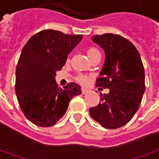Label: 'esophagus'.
<instances>
[{"label": "esophagus", "instance_id": "esophagus-1", "mask_svg": "<svg viewBox=\"0 0 159 159\" xmlns=\"http://www.w3.org/2000/svg\"><path fill=\"white\" fill-rule=\"evenodd\" d=\"M87 93H89V90L88 89H82V93L83 94H86Z\"/></svg>", "mask_w": 159, "mask_h": 159}]
</instances>
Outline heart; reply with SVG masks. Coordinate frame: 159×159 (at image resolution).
Segmentation results:
<instances>
[{
	"mask_svg": "<svg viewBox=\"0 0 159 159\" xmlns=\"http://www.w3.org/2000/svg\"><path fill=\"white\" fill-rule=\"evenodd\" d=\"M86 53L87 56L89 57V59L91 60L93 58H95L96 56L100 55V52H99V50L96 49L95 47H93V46H90V47L87 48ZM66 62H69V59H66ZM75 81L77 83H79L80 84H82V85H87L91 81V77L88 75H85V74H79V75H77L75 76Z\"/></svg>",
	"mask_w": 159,
	"mask_h": 159,
	"instance_id": "heart-1",
	"label": "heart"
}]
</instances>
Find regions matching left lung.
I'll return each mask as SVG.
<instances>
[{
  "label": "left lung",
  "instance_id": "left-lung-1",
  "mask_svg": "<svg viewBox=\"0 0 159 159\" xmlns=\"http://www.w3.org/2000/svg\"><path fill=\"white\" fill-rule=\"evenodd\" d=\"M92 40L104 50L106 59L96 86L109 89L89 112L107 129L126 125L139 109L145 91V72L140 53L129 40L119 34L93 35Z\"/></svg>",
  "mask_w": 159,
  "mask_h": 159
}]
</instances>
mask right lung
Instances as JSON below:
<instances>
[{
	"mask_svg": "<svg viewBox=\"0 0 159 159\" xmlns=\"http://www.w3.org/2000/svg\"><path fill=\"white\" fill-rule=\"evenodd\" d=\"M82 38V34L45 29L25 44L16 68L15 91L23 114L33 124L54 125L65 115L73 97L82 93L75 83L61 89L55 81L56 71L61 70Z\"/></svg>",
	"mask_w": 159,
	"mask_h": 159,
	"instance_id": "right-lung-1",
	"label": "right lung"
}]
</instances>
